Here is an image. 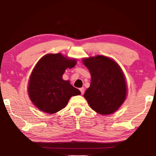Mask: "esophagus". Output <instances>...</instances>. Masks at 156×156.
<instances>
[{
    "label": "esophagus",
    "instance_id": "34e87169",
    "mask_svg": "<svg viewBox=\"0 0 156 156\" xmlns=\"http://www.w3.org/2000/svg\"><path fill=\"white\" fill-rule=\"evenodd\" d=\"M84 88H80V92H81V94H83L84 93Z\"/></svg>",
    "mask_w": 156,
    "mask_h": 156
}]
</instances>
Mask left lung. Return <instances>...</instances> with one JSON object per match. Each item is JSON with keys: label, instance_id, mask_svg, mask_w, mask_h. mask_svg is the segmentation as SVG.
Here are the masks:
<instances>
[{"label": "left lung", "instance_id": "obj_1", "mask_svg": "<svg viewBox=\"0 0 156 156\" xmlns=\"http://www.w3.org/2000/svg\"><path fill=\"white\" fill-rule=\"evenodd\" d=\"M91 74L90 86L84 94L94 111L110 115L125 100L127 86L121 68L114 60L103 55L83 59Z\"/></svg>", "mask_w": 156, "mask_h": 156}]
</instances>
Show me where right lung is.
<instances>
[{"label":"right lung","mask_w":156,"mask_h":156,"mask_svg":"<svg viewBox=\"0 0 156 156\" xmlns=\"http://www.w3.org/2000/svg\"><path fill=\"white\" fill-rule=\"evenodd\" d=\"M76 64L75 59H67L61 54H48L39 59L28 87L29 96L36 107L47 113H55L66 107L72 96L81 94L69 81L62 79L66 69Z\"/></svg>","instance_id":"add662e5"}]
</instances>
